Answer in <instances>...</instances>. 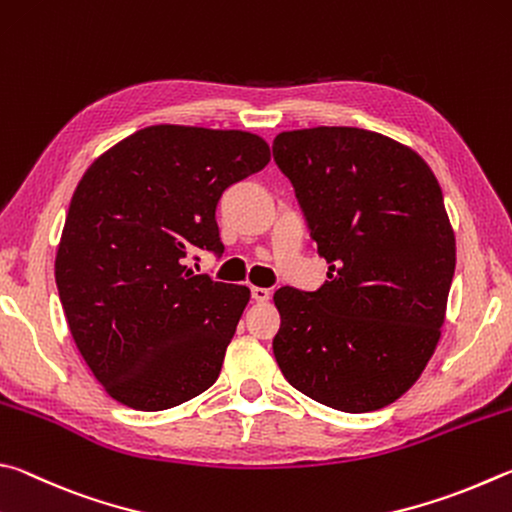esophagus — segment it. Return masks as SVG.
<instances>
[{
    "instance_id": "obj_1",
    "label": "esophagus",
    "mask_w": 512,
    "mask_h": 512,
    "mask_svg": "<svg viewBox=\"0 0 512 512\" xmlns=\"http://www.w3.org/2000/svg\"><path fill=\"white\" fill-rule=\"evenodd\" d=\"M272 297V292L270 290H267V288H258V285H254V288H251V299H254V301H267V299H270Z\"/></svg>"
}]
</instances>
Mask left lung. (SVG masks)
<instances>
[{"label": "left lung", "mask_w": 512, "mask_h": 512, "mask_svg": "<svg viewBox=\"0 0 512 512\" xmlns=\"http://www.w3.org/2000/svg\"><path fill=\"white\" fill-rule=\"evenodd\" d=\"M272 150L330 265L317 292L274 294L279 369L326 407H387L441 339L456 240L438 179L409 146L360 128L281 132Z\"/></svg>", "instance_id": "obj_1"}]
</instances>
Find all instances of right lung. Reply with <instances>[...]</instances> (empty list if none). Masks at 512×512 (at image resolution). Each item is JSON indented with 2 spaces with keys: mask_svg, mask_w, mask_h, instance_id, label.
I'll return each mask as SVG.
<instances>
[{
  "mask_svg": "<svg viewBox=\"0 0 512 512\" xmlns=\"http://www.w3.org/2000/svg\"><path fill=\"white\" fill-rule=\"evenodd\" d=\"M267 161L258 134L150 125L85 170L56 285L80 355L121 405L170 409L218 380L251 294L193 274L186 256L222 254L215 206Z\"/></svg>",
  "mask_w": 512,
  "mask_h": 512,
  "instance_id": "1",
  "label": "right lung"
}]
</instances>
